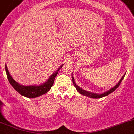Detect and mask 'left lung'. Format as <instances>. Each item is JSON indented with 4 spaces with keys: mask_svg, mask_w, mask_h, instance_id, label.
<instances>
[{
    "mask_svg": "<svg viewBox=\"0 0 134 134\" xmlns=\"http://www.w3.org/2000/svg\"><path fill=\"white\" fill-rule=\"evenodd\" d=\"M125 76V74L123 76V77L121 78V80H120V82L118 83V84H116V86H115L114 88H112L111 89H110V90H108V91L105 92H104V94H94V93H91V92H87V91H85V90H82V88H80L79 86H78L76 84V82H74V78L72 77V81H73V84H74V86L76 87V90H78V92L80 93V94H82V95H84V96H88V97H90V98H102V97L104 96H108L110 94H111V92H113L116 89V88H118V87L120 86V84H121V81H122V80L124 79V78Z\"/></svg>",
    "mask_w": 134,
    "mask_h": 134,
    "instance_id": "obj_1",
    "label": "left lung"
}]
</instances>
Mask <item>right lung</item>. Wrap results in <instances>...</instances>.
<instances>
[{"instance_id": "add662e5", "label": "right lung", "mask_w": 134, "mask_h": 134, "mask_svg": "<svg viewBox=\"0 0 134 134\" xmlns=\"http://www.w3.org/2000/svg\"><path fill=\"white\" fill-rule=\"evenodd\" d=\"M64 65V64H63ZM63 65L58 68L57 70L52 74L50 78L45 82L44 84H42L40 86H24L20 85L11 77L10 74H9L8 69H7V66H5V70L6 72H7V78L8 80V82H10V84L11 86L14 88V89L19 93L20 94H21L22 96L27 97V98H36V97L40 96L43 95V94H46L50 90L51 87L52 86L54 82L55 78L56 77L58 72L59 70L62 68Z\"/></svg>"}]
</instances>
